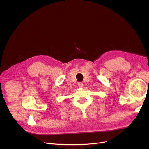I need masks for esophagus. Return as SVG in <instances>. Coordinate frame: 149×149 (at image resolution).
Instances as JSON below:
<instances>
[{
    "mask_svg": "<svg viewBox=\"0 0 149 149\" xmlns=\"http://www.w3.org/2000/svg\"><path fill=\"white\" fill-rule=\"evenodd\" d=\"M83 85L84 84L82 82H79L78 84H77V86H78V87L80 88H82L83 87Z\"/></svg>",
    "mask_w": 149,
    "mask_h": 149,
    "instance_id": "obj_1",
    "label": "esophagus"
}]
</instances>
